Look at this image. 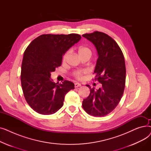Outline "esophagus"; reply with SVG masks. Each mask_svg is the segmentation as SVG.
Here are the masks:
<instances>
[{
	"instance_id": "esophagus-1",
	"label": "esophagus",
	"mask_w": 151,
	"mask_h": 151,
	"mask_svg": "<svg viewBox=\"0 0 151 151\" xmlns=\"http://www.w3.org/2000/svg\"><path fill=\"white\" fill-rule=\"evenodd\" d=\"M81 86V84H80V83H75V87L76 88H78V87H80Z\"/></svg>"
}]
</instances>
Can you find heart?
I'll return each instance as SVG.
<instances>
[{"label":"heart","instance_id":"b5f03b06","mask_svg":"<svg viewBox=\"0 0 151 151\" xmlns=\"http://www.w3.org/2000/svg\"><path fill=\"white\" fill-rule=\"evenodd\" d=\"M78 55H83V54H86V53H90L91 54V51L89 48H88L87 47H85V46H80L78 47ZM68 55V52H67L64 55H63V60H65L67 56ZM87 72L86 70H82V71H76V72L75 73V76L79 79V80H81V79L83 78V75L84 73H86Z\"/></svg>","mask_w":151,"mask_h":151}]
</instances>
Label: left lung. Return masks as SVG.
<instances>
[{"label": "left lung", "mask_w": 151, "mask_h": 151, "mask_svg": "<svg viewBox=\"0 0 151 151\" xmlns=\"http://www.w3.org/2000/svg\"><path fill=\"white\" fill-rule=\"evenodd\" d=\"M83 37L92 42L96 47L98 59L94 73L101 83L97 90L90 89V94L83 101L86 112L95 117L105 116L117 106L124 93L126 68L123 53L117 43L107 34L94 32L85 34Z\"/></svg>", "instance_id": "left-lung-1"}]
</instances>
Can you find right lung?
Returning <instances> with one entry per match:
<instances>
[{
    "instance_id": "add662e5",
    "label": "right lung",
    "mask_w": 151,
    "mask_h": 151,
    "mask_svg": "<svg viewBox=\"0 0 151 151\" xmlns=\"http://www.w3.org/2000/svg\"><path fill=\"white\" fill-rule=\"evenodd\" d=\"M81 38L76 34H44L27 47L21 65V86L27 104L37 113H56L63 106L66 93L75 89L69 81L55 83L51 73L60 66L63 55Z\"/></svg>"
}]
</instances>
